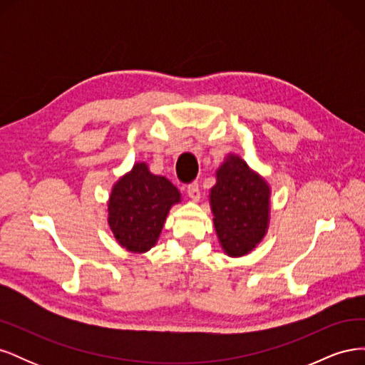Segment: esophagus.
Wrapping results in <instances>:
<instances>
[{"label": "esophagus", "instance_id": "34e87169", "mask_svg": "<svg viewBox=\"0 0 365 365\" xmlns=\"http://www.w3.org/2000/svg\"><path fill=\"white\" fill-rule=\"evenodd\" d=\"M187 195H189L192 201H200L201 190H200V185H197V182H192L187 185Z\"/></svg>", "mask_w": 365, "mask_h": 365}]
</instances>
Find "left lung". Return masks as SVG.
<instances>
[{"label":"left lung","mask_w":365,"mask_h":365,"mask_svg":"<svg viewBox=\"0 0 365 365\" xmlns=\"http://www.w3.org/2000/svg\"><path fill=\"white\" fill-rule=\"evenodd\" d=\"M269 200L268 181L245 160L228 153L210 190L213 224L227 256H247L260 244L269 227Z\"/></svg>","instance_id":"obj_1"}]
</instances>
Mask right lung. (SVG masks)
<instances>
[{
	"label": "right lung",
	"instance_id": "obj_1",
	"mask_svg": "<svg viewBox=\"0 0 365 365\" xmlns=\"http://www.w3.org/2000/svg\"><path fill=\"white\" fill-rule=\"evenodd\" d=\"M180 202V190L138 161L113 185L108 225L120 247L132 254L148 252L157 245L170 208Z\"/></svg>",
	"mask_w": 365,
	"mask_h": 365
}]
</instances>
